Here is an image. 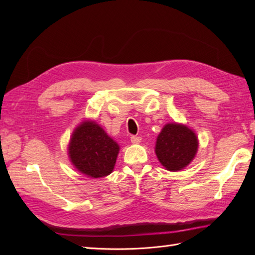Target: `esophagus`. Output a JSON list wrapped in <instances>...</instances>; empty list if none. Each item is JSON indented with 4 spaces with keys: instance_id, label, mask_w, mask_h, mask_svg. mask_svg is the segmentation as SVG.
I'll use <instances>...</instances> for the list:
<instances>
[{
    "instance_id": "obj_1",
    "label": "esophagus",
    "mask_w": 255,
    "mask_h": 255,
    "mask_svg": "<svg viewBox=\"0 0 255 255\" xmlns=\"http://www.w3.org/2000/svg\"><path fill=\"white\" fill-rule=\"evenodd\" d=\"M141 141V137L139 136H132L130 137V142L134 143V144H138Z\"/></svg>"
}]
</instances>
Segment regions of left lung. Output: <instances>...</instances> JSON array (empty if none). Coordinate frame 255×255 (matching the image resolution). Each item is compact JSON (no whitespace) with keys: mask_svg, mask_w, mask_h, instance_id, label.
Returning <instances> with one entry per match:
<instances>
[{"mask_svg":"<svg viewBox=\"0 0 255 255\" xmlns=\"http://www.w3.org/2000/svg\"><path fill=\"white\" fill-rule=\"evenodd\" d=\"M198 138L189 128L169 123L157 137L155 153L160 164L169 171H179L194 159Z\"/></svg>","mask_w":255,"mask_h":255,"instance_id":"obj_1","label":"left lung"}]
</instances>
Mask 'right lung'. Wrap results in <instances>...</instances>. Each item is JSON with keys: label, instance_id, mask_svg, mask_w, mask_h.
<instances>
[{"label": "right lung", "instance_id": "add662e5", "mask_svg": "<svg viewBox=\"0 0 255 255\" xmlns=\"http://www.w3.org/2000/svg\"><path fill=\"white\" fill-rule=\"evenodd\" d=\"M119 145L104 129L92 121L76 128L69 143V157L78 170L90 177L112 173Z\"/></svg>", "mask_w": 255, "mask_h": 255}]
</instances>
